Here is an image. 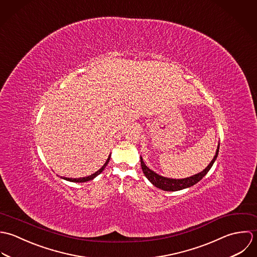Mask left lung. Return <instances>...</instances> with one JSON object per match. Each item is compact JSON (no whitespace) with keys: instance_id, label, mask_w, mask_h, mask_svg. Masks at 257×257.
Instances as JSON below:
<instances>
[{"instance_id":"1","label":"left lung","mask_w":257,"mask_h":257,"mask_svg":"<svg viewBox=\"0 0 257 257\" xmlns=\"http://www.w3.org/2000/svg\"><path fill=\"white\" fill-rule=\"evenodd\" d=\"M218 149H219V144L217 146V150L215 152V155L213 157V159L211 160V162L209 163V165L205 168L204 171H202L201 173H198L192 177L189 178H185V179H170V178H165L162 177L158 174H156L154 171L150 170L144 163L142 157H140L141 159V167L143 170L144 175L146 176V178L154 185L155 187L163 190V191H167V192H176V191H181L187 188H190L194 185H196L197 183H199L205 175L207 174V172L210 170V168L212 167L214 161L217 158L218 155Z\"/></svg>"}]
</instances>
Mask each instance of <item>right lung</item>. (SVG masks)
Masks as SVG:
<instances>
[{
  "mask_svg": "<svg viewBox=\"0 0 257 257\" xmlns=\"http://www.w3.org/2000/svg\"><path fill=\"white\" fill-rule=\"evenodd\" d=\"M110 156H111V155H109V157H108V159L106 160L105 164L103 165L102 167H101L97 172H95L94 174H92V175H90V176H88V177L78 178V179H72V178H65V177H61V179L66 180V181H69V182H73V183H84V182H87V181H91V180H93L95 177H97L99 174H101V173H102V171L105 169V167L108 165V162H109V160H110Z\"/></svg>",
  "mask_w": 257,
  "mask_h": 257,
  "instance_id": "right-lung-1",
  "label": "right lung"
}]
</instances>
